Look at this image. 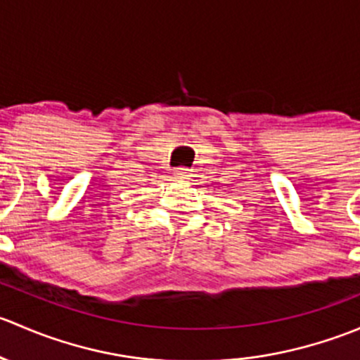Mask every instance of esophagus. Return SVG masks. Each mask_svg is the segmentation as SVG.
<instances>
[{"mask_svg": "<svg viewBox=\"0 0 360 360\" xmlns=\"http://www.w3.org/2000/svg\"><path fill=\"white\" fill-rule=\"evenodd\" d=\"M190 170L188 169H183V167H181V169H176L174 170V177H176V179H190Z\"/></svg>", "mask_w": 360, "mask_h": 360, "instance_id": "1", "label": "esophagus"}]
</instances>
